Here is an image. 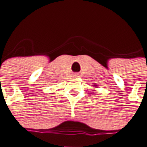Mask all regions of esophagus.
<instances>
[{
	"label": "esophagus",
	"instance_id": "obj_1",
	"mask_svg": "<svg viewBox=\"0 0 147 147\" xmlns=\"http://www.w3.org/2000/svg\"><path fill=\"white\" fill-rule=\"evenodd\" d=\"M74 77H78V74H74Z\"/></svg>",
	"mask_w": 147,
	"mask_h": 147
}]
</instances>
